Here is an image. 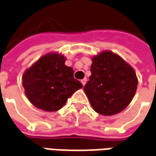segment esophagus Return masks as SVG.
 <instances>
[{"label":"esophagus","mask_w":156,"mask_h":156,"mask_svg":"<svg viewBox=\"0 0 156 156\" xmlns=\"http://www.w3.org/2000/svg\"><path fill=\"white\" fill-rule=\"evenodd\" d=\"M86 81H87L86 78H83V79H82V80H81V83H82V84L83 85V86H84V84L86 83Z\"/></svg>","instance_id":"obj_1"}]
</instances>
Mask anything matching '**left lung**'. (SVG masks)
Wrapping results in <instances>:
<instances>
[{
    "instance_id": "left-lung-1",
    "label": "left lung",
    "mask_w": 156,
    "mask_h": 156,
    "mask_svg": "<svg viewBox=\"0 0 156 156\" xmlns=\"http://www.w3.org/2000/svg\"><path fill=\"white\" fill-rule=\"evenodd\" d=\"M90 72L83 90L96 113L114 115L130 104L138 82L134 69L121 57L101 52L93 57Z\"/></svg>"
}]
</instances>
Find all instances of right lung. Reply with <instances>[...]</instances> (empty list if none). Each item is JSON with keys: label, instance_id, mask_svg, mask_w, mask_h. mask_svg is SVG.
I'll return each instance as SVG.
<instances>
[{"label": "right lung", "instance_id": "obj_1", "mask_svg": "<svg viewBox=\"0 0 156 156\" xmlns=\"http://www.w3.org/2000/svg\"><path fill=\"white\" fill-rule=\"evenodd\" d=\"M64 55L56 53L41 57L23 75L25 95L37 108L48 112L60 109L83 84L65 65Z\"/></svg>", "mask_w": 156, "mask_h": 156}]
</instances>
